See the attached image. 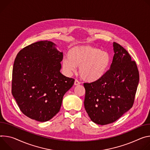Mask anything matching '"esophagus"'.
<instances>
[{
    "label": "esophagus",
    "instance_id": "esophagus-1",
    "mask_svg": "<svg viewBox=\"0 0 150 150\" xmlns=\"http://www.w3.org/2000/svg\"><path fill=\"white\" fill-rule=\"evenodd\" d=\"M80 85V82L79 81L77 80H76L74 81V85H75V86H78V85Z\"/></svg>",
    "mask_w": 150,
    "mask_h": 150
}]
</instances>
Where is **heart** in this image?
<instances>
[{
    "instance_id": "heart-1",
    "label": "heart",
    "mask_w": 150,
    "mask_h": 150,
    "mask_svg": "<svg viewBox=\"0 0 150 150\" xmlns=\"http://www.w3.org/2000/svg\"><path fill=\"white\" fill-rule=\"evenodd\" d=\"M108 54L99 48L90 45H81L71 47L68 58L62 60L64 70L70 73L75 67H79L81 78L87 82H94L103 77L110 64Z\"/></svg>"
}]
</instances>
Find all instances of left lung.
<instances>
[{
	"label": "left lung",
	"instance_id": "obj_1",
	"mask_svg": "<svg viewBox=\"0 0 150 150\" xmlns=\"http://www.w3.org/2000/svg\"><path fill=\"white\" fill-rule=\"evenodd\" d=\"M110 69L101 79L83 84L85 108L91 120L101 125L114 122L134 104L139 75L135 61L126 50L113 43Z\"/></svg>",
	"mask_w": 150,
	"mask_h": 150
}]
</instances>
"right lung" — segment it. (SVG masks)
<instances>
[{
	"instance_id": "add662e5",
	"label": "right lung",
	"mask_w": 150,
	"mask_h": 150,
	"mask_svg": "<svg viewBox=\"0 0 150 150\" xmlns=\"http://www.w3.org/2000/svg\"><path fill=\"white\" fill-rule=\"evenodd\" d=\"M52 42L32 43L18 52L13 66L12 94L28 117L44 122L59 111L74 79L60 73L62 52Z\"/></svg>"
}]
</instances>
